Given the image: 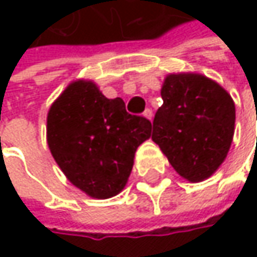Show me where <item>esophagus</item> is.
Returning a JSON list of instances; mask_svg holds the SVG:
<instances>
[{"label":"esophagus","mask_w":257,"mask_h":257,"mask_svg":"<svg viewBox=\"0 0 257 257\" xmlns=\"http://www.w3.org/2000/svg\"><path fill=\"white\" fill-rule=\"evenodd\" d=\"M143 116H144L146 119H149V120L152 122V119H153V111H152L150 108H146V111L143 113Z\"/></svg>","instance_id":"34e87169"}]
</instances>
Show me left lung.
I'll return each instance as SVG.
<instances>
[{
  "mask_svg": "<svg viewBox=\"0 0 257 257\" xmlns=\"http://www.w3.org/2000/svg\"><path fill=\"white\" fill-rule=\"evenodd\" d=\"M164 104L155 114L152 140L183 179H208L225 161L235 129V104L216 81L201 74L167 76Z\"/></svg>",
  "mask_w": 257,
  "mask_h": 257,
  "instance_id": "left-lung-1",
  "label": "left lung"
}]
</instances>
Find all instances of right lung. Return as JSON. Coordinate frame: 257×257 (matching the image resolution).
Returning a JSON list of instances; mask_svg holds the SVG:
<instances>
[{"label": "right lung", "instance_id": "1", "mask_svg": "<svg viewBox=\"0 0 257 257\" xmlns=\"http://www.w3.org/2000/svg\"><path fill=\"white\" fill-rule=\"evenodd\" d=\"M150 134V120L129 114L122 98H105L93 81L70 83L47 113L52 156L67 179L96 199L123 190L135 152Z\"/></svg>", "mask_w": 257, "mask_h": 257}]
</instances>
